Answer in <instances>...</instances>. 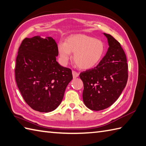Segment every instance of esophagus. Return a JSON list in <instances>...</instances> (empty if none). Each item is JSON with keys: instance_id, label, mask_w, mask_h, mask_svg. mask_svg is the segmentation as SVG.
<instances>
[{"instance_id": "obj_1", "label": "esophagus", "mask_w": 146, "mask_h": 146, "mask_svg": "<svg viewBox=\"0 0 146 146\" xmlns=\"http://www.w3.org/2000/svg\"><path fill=\"white\" fill-rule=\"evenodd\" d=\"M72 76L74 78H76V77L79 76V73H77L76 71L72 70Z\"/></svg>"}]
</instances>
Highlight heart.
Returning <instances> with one entry per match:
<instances>
[{
	"label": "heart",
	"instance_id": "b5f03b06",
	"mask_svg": "<svg viewBox=\"0 0 146 146\" xmlns=\"http://www.w3.org/2000/svg\"><path fill=\"white\" fill-rule=\"evenodd\" d=\"M58 52L61 63L67 64L70 52L74 60L80 69H90L99 63L105 53V44L102 41L85 35H74L68 37L65 43L58 44Z\"/></svg>",
	"mask_w": 146,
	"mask_h": 146
}]
</instances>
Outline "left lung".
I'll return each mask as SVG.
<instances>
[{"label":"left lung","mask_w":146,"mask_h":146,"mask_svg":"<svg viewBox=\"0 0 146 146\" xmlns=\"http://www.w3.org/2000/svg\"><path fill=\"white\" fill-rule=\"evenodd\" d=\"M108 49L96 67L80 74L84 84L82 98L92 110L100 111L112 105L122 93L128 79L127 58L120 43L109 34Z\"/></svg>","instance_id":"8db88e82"}]
</instances>
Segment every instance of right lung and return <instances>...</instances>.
<instances>
[{
    "label": "right lung",
    "mask_w": 146,
    "mask_h": 146,
    "mask_svg": "<svg viewBox=\"0 0 146 146\" xmlns=\"http://www.w3.org/2000/svg\"><path fill=\"white\" fill-rule=\"evenodd\" d=\"M57 44L52 37L26 38L19 48L15 77L23 99L32 109L52 111L60 105L72 71L56 60Z\"/></svg>",
    "instance_id": "1"
}]
</instances>
